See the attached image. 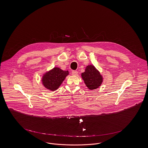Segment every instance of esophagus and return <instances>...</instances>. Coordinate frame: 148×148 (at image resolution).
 Wrapping results in <instances>:
<instances>
[{"instance_id": "34e87169", "label": "esophagus", "mask_w": 148, "mask_h": 148, "mask_svg": "<svg viewBox=\"0 0 148 148\" xmlns=\"http://www.w3.org/2000/svg\"><path fill=\"white\" fill-rule=\"evenodd\" d=\"M72 74L74 76H77L78 75V72L77 71H72Z\"/></svg>"}]
</instances>
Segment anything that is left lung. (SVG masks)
Wrapping results in <instances>:
<instances>
[{
    "instance_id": "obj_1",
    "label": "left lung",
    "mask_w": 148,
    "mask_h": 148,
    "mask_svg": "<svg viewBox=\"0 0 148 148\" xmlns=\"http://www.w3.org/2000/svg\"><path fill=\"white\" fill-rule=\"evenodd\" d=\"M81 77L86 86L90 90L97 89L101 85L103 77L93 65H89L85 71L81 73Z\"/></svg>"
}]
</instances>
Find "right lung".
<instances>
[{"label":"right lung","mask_w":148,"mask_h":148,"mask_svg":"<svg viewBox=\"0 0 148 148\" xmlns=\"http://www.w3.org/2000/svg\"><path fill=\"white\" fill-rule=\"evenodd\" d=\"M69 72L63 71L58 67H54L46 72L42 77V83L44 86L51 91L58 89Z\"/></svg>","instance_id":"add662e5"}]
</instances>
